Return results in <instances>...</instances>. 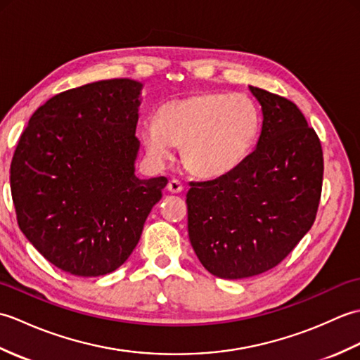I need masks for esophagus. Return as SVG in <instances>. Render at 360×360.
<instances>
[{
	"label": "esophagus",
	"instance_id": "obj_1",
	"mask_svg": "<svg viewBox=\"0 0 360 360\" xmlns=\"http://www.w3.org/2000/svg\"><path fill=\"white\" fill-rule=\"evenodd\" d=\"M168 192L172 193H181L182 190H184V184L179 179H172L170 182H168Z\"/></svg>",
	"mask_w": 360,
	"mask_h": 360
}]
</instances>
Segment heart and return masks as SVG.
I'll list each match as a JSON object with an SVG mask.
<instances>
[{
    "instance_id": "heart-1",
    "label": "heart",
    "mask_w": 360,
    "mask_h": 360,
    "mask_svg": "<svg viewBox=\"0 0 360 360\" xmlns=\"http://www.w3.org/2000/svg\"><path fill=\"white\" fill-rule=\"evenodd\" d=\"M259 129L255 102L244 94L201 93L160 106L142 127L148 155L162 162L181 147L182 162L200 178H219L249 155Z\"/></svg>"
}]
</instances>
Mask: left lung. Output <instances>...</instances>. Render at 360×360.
<instances>
[{
    "label": "left lung",
    "instance_id": "1",
    "mask_svg": "<svg viewBox=\"0 0 360 360\" xmlns=\"http://www.w3.org/2000/svg\"><path fill=\"white\" fill-rule=\"evenodd\" d=\"M263 110L257 148L217 179L188 182V238L219 278L254 277L280 264L316 221L323 151L286 97L250 86Z\"/></svg>",
    "mask_w": 360,
    "mask_h": 360
}]
</instances>
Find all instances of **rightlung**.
Returning a JSON list of instances; mask_svg holds the SVG:
<instances>
[{
  "mask_svg": "<svg viewBox=\"0 0 360 360\" xmlns=\"http://www.w3.org/2000/svg\"><path fill=\"white\" fill-rule=\"evenodd\" d=\"M142 83L111 79L51 97L21 133L11 192L21 232L58 269L98 277L124 264L167 178L139 179Z\"/></svg>",
  "mask_w": 360,
  "mask_h": 360,
  "instance_id": "right-lung-1",
  "label": "right lung"
}]
</instances>
